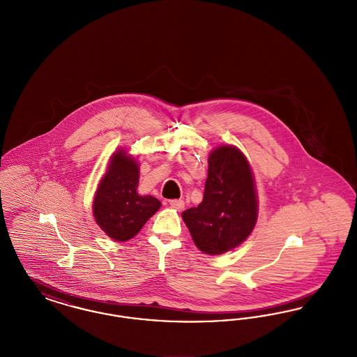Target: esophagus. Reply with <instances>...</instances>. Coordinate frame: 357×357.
Segmentation results:
<instances>
[{"mask_svg":"<svg viewBox=\"0 0 357 357\" xmlns=\"http://www.w3.org/2000/svg\"><path fill=\"white\" fill-rule=\"evenodd\" d=\"M170 206L178 211H182L185 208V202L181 199H174V201H170Z\"/></svg>","mask_w":357,"mask_h":357,"instance_id":"34e87169","label":"esophagus"}]
</instances>
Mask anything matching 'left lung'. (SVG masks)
<instances>
[{
  "label": "left lung",
  "mask_w": 357,
  "mask_h": 357,
  "mask_svg": "<svg viewBox=\"0 0 357 357\" xmlns=\"http://www.w3.org/2000/svg\"><path fill=\"white\" fill-rule=\"evenodd\" d=\"M204 201L182 213L195 246L220 255L239 246L255 230L258 195L252 166L236 146L223 144L208 155Z\"/></svg>",
  "instance_id": "left-lung-1"
}]
</instances>
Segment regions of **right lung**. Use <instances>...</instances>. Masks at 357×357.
I'll list each match as a JSON object with an SVG mask.
<instances>
[{
  "mask_svg": "<svg viewBox=\"0 0 357 357\" xmlns=\"http://www.w3.org/2000/svg\"><path fill=\"white\" fill-rule=\"evenodd\" d=\"M139 163L135 156L119 149L109 156L105 174L96 188L92 213L99 227L116 242H124L142 230L160 208L153 195H139Z\"/></svg>",
  "mask_w": 357,
  "mask_h": 357,
  "instance_id": "right-lung-1",
  "label": "right lung"
}]
</instances>
